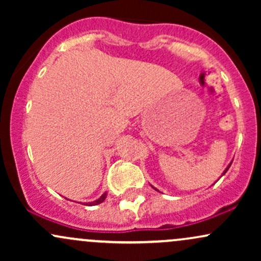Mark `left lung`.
Masks as SVG:
<instances>
[{
    "instance_id": "1",
    "label": "left lung",
    "mask_w": 261,
    "mask_h": 261,
    "mask_svg": "<svg viewBox=\"0 0 261 261\" xmlns=\"http://www.w3.org/2000/svg\"><path fill=\"white\" fill-rule=\"evenodd\" d=\"M229 167H230V164H229V166H228V167H227V168H226V170H224V172H223V174H224V173H226V172H227V170H228V168H229Z\"/></svg>"
}]
</instances>
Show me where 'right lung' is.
Returning a JSON list of instances; mask_svg holds the SVG:
<instances>
[{
    "label": "right lung",
    "instance_id": "1",
    "mask_svg": "<svg viewBox=\"0 0 261 261\" xmlns=\"http://www.w3.org/2000/svg\"><path fill=\"white\" fill-rule=\"evenodd\" d=\"M106 197H107V193H104L103 195H101L98 200H95V201H93V202H86V203H83V205H88V206H94V205H98V203H101V202H103L104 200H106Z\"/></svg>",
    "mask_w": 261,
    "mask_h": 261
}]
</instances>
